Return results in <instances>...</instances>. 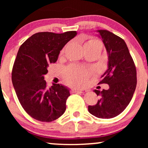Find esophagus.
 Wrapping results in <instances>:
<instances>
[{"label":"esophagus","mask_w":148,"mask_h":148,"mask_svg":"<svg viewBox=\"0 0 148 148\" xmlns=\"http://www.w3.org/2000/svg\"><path fill=\"white\" fill-rule=\"evenodd\" d=\"M71 92L73 93H84V91L77 90V89H73V90H71Z\"/></svg>","instance_id":"esophagus-1"}]
</instances>
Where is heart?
<instances>
[{
	"mask_svg": "<svg viewBox=\"0 0 148 148\" xmlns=\"http://www.w3.org/2000/svg\"><path fill=\"white\" fill-rule=\"evenodd\" d=\"M88 47H100L102 48V44L97 39H90L84 44V48ZM90 71L87 69L71 66L65 71V79L68 84L73 86H83L88 82Z\"/></svg>",
	"mask_w": 148,
	"mask_h": 148,
	"instance_id": "heart-1",
	"label": "heart"
}]
</instances>
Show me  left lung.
I'll return each instance as SVG.
<instances>
[{
    "label": "left lung",
    "instance_id": "left-lung-1",
    "mask_svg": "<svg viewBox=\"0 0 148 148\" xmlns=\"http://www.w3.org/2000/svg\"><path fill=\"white\" fill-rule=\"evenodd\" d=\"M108 54V69L99 84H106L108 90H95L98 102L88 106V111L100 119H111L120 114L128 106L137 86V71L128 47L122 38L108 30L97 31Z\"/></svg>",
    "mask_w": 148,
    "mask_h": 148
}]
</instances>
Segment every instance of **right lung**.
<instances>
[{
	"label": "right lung",
	"mask_w": 148,
	"mask_h": 148,
	"mask_svg": "<svg viewBox=\"0 0 148 148\" xmlns=\"http://www.w3.org/2000/svg\"><path fill=\"white\" fill-rule=\"evenodd\" d=\"M77 35L39 32L25 40L18 50L12 70V82L20 104L29 116L42 122H52L66 110L69 90L61 84L47 88L44 75L60 51Z\"/></svg>",
	"instance_id": "add662e5"
}]
</instances>
